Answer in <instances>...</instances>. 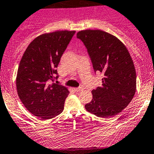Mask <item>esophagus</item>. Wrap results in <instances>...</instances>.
<instances>
[{
  "label": "esophagus",
  "mask_w": 154,
  "mask_h": 154,
  "mask_svg": "<svg viewBox=\"0 0 154 154\" xmlns=\"http://www.w3.org/2000/svg\"><path fill=\"white\" fill-rule=\"evenodd\" d=\"M83 89L84 88H83L82 87H79V88H75L74 90L77 92H79V91H83Z\"/></svg>",
  "instance_id": "34e87169"
}]
</instances>
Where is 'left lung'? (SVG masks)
Masks as SVG:
<instances>
[{"label": "left lung", "instance_id": "obj_1", "mask_svg": "<svg viewBox=\"0 0 154 154\" xmlns=\"http://www.w3.org/2000/svg\"><path fill=\"white\" fill-rule=\"evenodd\" d=\"M88 49L94 69L103 72L102 85L92 91V100L86 110L109 119L122 112L136 91V72L132 58L118 38L99 29L77 32Z\"/></svg>", "mask_w": 154, "mask_h": 154}]
</instances>
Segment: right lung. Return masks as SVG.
Instances as JSON below:
<instances>
[{
	"label": "right lung",
	"instance_id": "right-lung-1",
	"mask_svg": "<svg viewBox=\"0 0 154 154\" xmlns=\"http://www.w3.org/2000/svg\"><path fill=\"white\" fill-rule=\"evenodd\" d=\"M75 31L45 33L32 41L23 54L17 75L18 96L25 107L41 119H49L63 112L68 88L49 85L57 79L56 68Z\"/></svg>",
	"mask_w": 154,
	"mask_h": 154
}]
</instances>
